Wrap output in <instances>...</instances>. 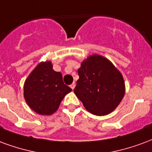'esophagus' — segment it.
I'll list each match as a JSON object with an SVG mask.
<instances>
[{
	"instance_id": "34e87169",
	"label": "esophagus",
	"mask_w": 152,
	"mask_h": 152,
	"mask_svg": "<svg viewBox=\"0 0 152 152\" xmlns=\"http://www.w3.org/2000/svg\"><path fill=\"white\" fill-rule=\"evenodd\" d=\"M75 86H76V84H75V83H72L71 85H70V87H71L72 89L74 90V89H75Z\"/></svg>"
}]
</instances>
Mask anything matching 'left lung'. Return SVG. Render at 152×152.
<instances>
[{"label":"left lung","mask_w":152,"mask_h":152,"mask_svg":"<svg viewBox=\"0 0 152 152\" xmlns=\"http://www.w3.org/2000/svg\"><path fill=\"white\" fill-rule=\"evenodd\" d=\"M79 76L74 91L87 111L104 116L117 108L125 95V82L121 72L107 58L91 55L77 69Z\"/></svg>","instance_id":"left-lung-1"}]
</instances>
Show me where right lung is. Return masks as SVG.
I'll return each mask as SVG.
<instances>
[{"mask_svg": "<svg viewBox=\"0 0 152 152\" xmlns=\"http://www.w3.org/2000/svg\"><path fill=\"white\" fill-rule=\"evenodd\" d=\"M72 89L64 84L62 75L53 70L51 61L40 62L24 83V98L30 108L40 115H51Z\"/></svg>", "mask_w": 152, "mask_h": 152, "instance_id": "add662e5", "label": "right lung"}]
</instances>
